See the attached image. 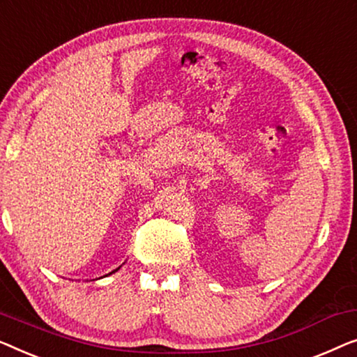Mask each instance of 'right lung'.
<instances>
[{
  "label": "right lung",
  "instance_id": "add662e5",
  "mask_svg": "<svg viewBox=\"0 0 357 357\" xmlns=\"http://www.w3.org/2000/svg\"><path fill=\"white\" fill-rule=\"evenodd\" d=\"M116 270H118V268H116ZM112 273H113V272H112Z\"/></svg>",
  "mask_w": 357,
  "mask_h": 357
}]
</instances>
